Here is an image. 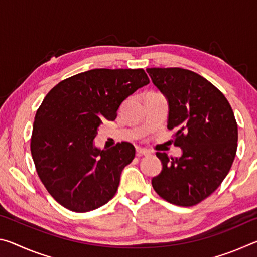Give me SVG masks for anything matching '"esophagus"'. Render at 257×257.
<instances>
[{
  "mask_svg": "<svg viewBox=\"0 0 257 257\" xmlns=\"http://www.w3.org/2000/svg\"><path fill=\"white\" fill-rule=\"evenodd\" d=\"M136 153H137V156H147L151 154L150 151H147L145 149H137Z\"/></svg>",
  "mask_w": 257,
  "mask_h": 257,
  "instance_id": "esophagus-1",
  "label": "esophagus"
}]
</instances>
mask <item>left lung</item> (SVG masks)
Instances as JSON below:
<instances>
[{
	"mask_svg": "<svg viewBox=\"0 0 257 257\" xmlns=\"http://www.w3.org/2000/svg\"><path fill=\"white\" fill-rule=\"evenodd\" d=\"M168 101V129L175 130L180 158L158 152L162 171L154 190L179 206L196 205L227 177L236 156L238 127L224 95L205 78L181 68L146 69Z\"/></svg>",
	"mask_w": 257,
	"mask_h": 257,
	"instance_id": "1",
	"label": "left lung"
}]
</instances>
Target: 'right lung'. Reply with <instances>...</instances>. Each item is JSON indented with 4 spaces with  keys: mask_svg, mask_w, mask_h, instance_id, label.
I'll list each match as a JSON object with an SVG mask.
<instances>
[{
    "mask_svg": "<svg viewBox=\"0 0 257 257\" xmlns=\"http://www.w3.org/2000/svg\"><path fill=\"white\" fill-rule=\"evenodd\" d=\"M149 82L143 69H93L46 95L35 115L30 151L43 185L63 207L89 212L114 196L135 147L122 142L101 150L94 139L124 99Z\"/></svg>",
    "mask_w": 257,
    "mask_h": 257,
    "instance_id": "1",
    "label": "right lung"
}]
</instances>
